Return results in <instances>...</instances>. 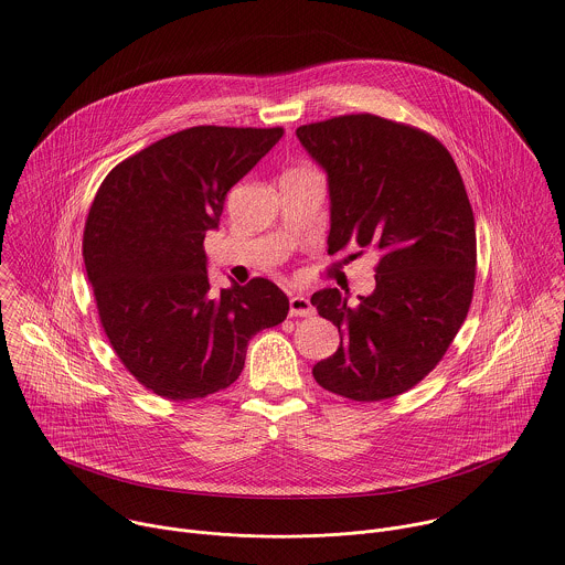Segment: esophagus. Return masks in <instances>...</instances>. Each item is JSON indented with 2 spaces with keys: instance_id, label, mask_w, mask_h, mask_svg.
Wrapping results in <instances>:
<instances>
[{
  "instance_id": "1",
  "label": "esophagus",
  "mask_w": 565,
  "mask_h": 565,
  "mask_svg": "<svg viewBox=\"0 0 565 565\" xmlns=\"http://www.w3.org/2000/svg\"><path fill=\"white\" fill-rule=\"evenodd\" d=\"M312 315H315V306H312L310 297H306V295L290 297V317H312Z\"/></svg>"
}]
</instances>
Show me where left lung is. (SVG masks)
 <instances>
[{"label":"left lung","mask_w":565,"mask_h":565,"mask_svg":"<svg viewBox=\"0 0 565 565\" xmlns=\"http://www.w3.org/2000/svg\"><path fill=\"white\" fill-rule=\"evenodd\" d=\"M297 138L328 175V253L381 250L376 288L356 306L339 288L312 295L341 334L312 376L359 403L398 396L438 365L471 306L476 220L462 175L434 136L374 114L301 125Z\"/></svg>","instance_id":"8db88e82"}]
</instances>
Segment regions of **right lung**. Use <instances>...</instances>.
<instances>
[{
    "label": "right lung",
    "instance_id": "add662e5",
    "mask_svg": "<svg viewBox=\"0 0 565 565\" xmlns=\"http://www.w3.org/2000/svg\"><path fill=\"white\" fill-rule=\"evenodd\" d=\"M281 136V127H189L116 164L96 191L83 259L98 317L129 374L162 398L226 390L248 341L288 315V297L264 277L213 292L202 246L228 189Z\"/></svg>",
    "mask_w": 565,
    "mask_h": 565
}]
</instances>
